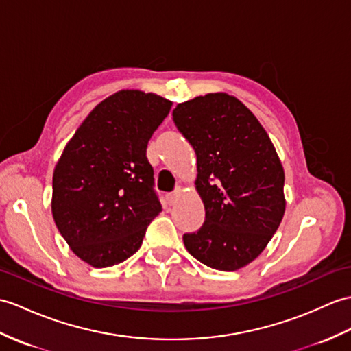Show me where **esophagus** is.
Listing matches in <instances>:
<instances>
[{
	"label": "esophagus",
	"instance_id": "1",
	"mask_svg": "<svg viewBox=\"0 0 351 351\" xmlns=\"http://www.w3.org/2000/svg\"><path fill=\"white\" fill-rule=\"evenodd\" d=\"M181 194H182V191H181V190H176L175 193H170V194H167V195H166V199H167V203H169V205H175V203H178L179 197H181Z\"/></svg>",
	"mask_w": 351,
	"mask_h": 351
}]
</instances>
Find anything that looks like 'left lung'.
Listing matches in <instances>:
<instances>
[{"mask_svg":"<svg viewBox=\"0 0 351 351\" xmlns=\"http://www.w3.org/2000/svg\"><path fill=\"white\" fill-rule=\"evenodd\" d=\"M172 115L195 151L206 213L197 232L184 234L185 248L217 271H238L260 256L284 217L278 154L252 112L226 93L179 103Z\"/></svg>","mask_w":351,"mask_h":351,"instance_id":"obj_1","label":"left lung"}]
</instances>
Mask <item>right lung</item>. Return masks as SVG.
<instances>
[{
	"label": "right lung",
	"mask_w": 351,
	"mask_h": 351,
	"mask_svg": "<svg viewBox=\"0 0 351 351\" xmlns=\"http://www.w3.org/2000/svg\"><path fill=\"white\" fill-rule=\"evenodd\" d=\"M172 101L138 89L104 99L56 162L52 215L75 254L94 267L124 262L161 213L146 148Z\"/></svg>",
	"instance_id": "obj_1"
}]
</instances>
